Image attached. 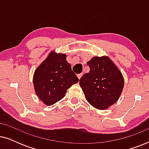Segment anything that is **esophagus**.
I'll list each match as a JSON object with an SVG mask.
<instances>
[{"instance_id":"34e87169","label":"esophagus","mask_w":149,"mask_h":149,"mask_svg":"<svg viewBox=\"0 0 149 149\" xmlns=\"http://www.w3.org/2000/svg\"><path fill=\"white\" fill-rule=\"evenodd\" d=\"M82 75H83V74H77V77H78V79H80L81 78V77H82Z\"/></svg>"}]
</instances>
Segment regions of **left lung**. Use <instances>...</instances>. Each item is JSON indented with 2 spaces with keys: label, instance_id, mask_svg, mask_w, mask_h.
I'll use <instances>...</instances> for the list:
<instances>
[{
  "label": "left lung",
  "instance_id": "left-lung-1",
  "mask_svg": "<svg viewBox=\"0 0 149 149\" xmlns=\"http://www.w3.org/2000/svg\"><path fill=\"white\" fill-rule=\"evenodd\" d=\"M87 64L89 72L79 80L85 98L93 107L107 109L119 99L124 86L123 77L108 57H93Z\"/></svg>",
  "mask_w": 149,
  "mask_h": 149
}]
</instances>
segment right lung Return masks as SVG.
<instances>
[{
  "label": "right lung",
  "instance_id": "right-lung-1",
  "mask_svg": "<svg viewBox=\"0 0 149 149\" xmlns=\"http://www.w3.org/2000/svg\"><path fill=\"white\" fill-rule=\"evenodd\" d=\"M78 81L66 55L53 52L36 68L33 77L36 95L48 106L62 99L67 89Z\"/></svg>",
  "mask_w": 149,
  "mask_h": 149
}]
</instances>
